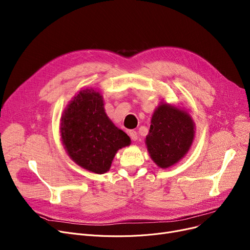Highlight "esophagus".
Wrapping results in <instances>:
<instances>
[{"label": "esophagus", "instance_id": "obj_1", "mask_svg": "<svg viewBox=\"0 0 250 250\" xmlns=\"http://www.w3.org/2000/svg\"><path fill=\"white\" fill-rule=\"evenodd\" d=\"M130 139H132L133 141H137L138 140V133L136 132V130H129L128 133Z\"/></svg>", "mask_w": 250, "mask_h": 250}]
</instances>
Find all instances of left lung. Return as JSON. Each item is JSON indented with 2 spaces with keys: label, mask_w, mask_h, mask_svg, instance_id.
Returning <instances> with one entry per match:
<instances>
[{
  "label": "left lung",
  "mask_w": 250,
  "mask_h": 250,
  "mask_svg": "<svg viewBox=\"0 0 250 250\" xmlns=\"http://www.w3.org/2000/svg\"><path fill=\"white\" fill-rule=\"evenodd\" d=\"M194 138V123L185 109L161 103L152 115L146 145L160 168L176 164L188 152Z\"/></svg>",
  "instance_id": "8db88e82"
}]
</instances>
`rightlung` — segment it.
I'll use <instances>...</instances> for the list:
<instances>
[{"mask_svg": "<svg viewBox=\"0 0 250 250\" xmlns=\"http://www.w3.org/2000/svg\"><path fill=\"white\" fill-rule=\"evenodd\" d=\"M61 136L70 158L79 166L103 174L116 152L128 146L129 137L105 113L103 98L93 88L79 92L62 113Z\"/></svg>", "mask_w": 250, "mask_h": 250, "instance_id": "1", "label": "right lung"}]
</instances>
